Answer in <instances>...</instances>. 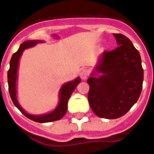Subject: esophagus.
I'll return each mask as SVG.
<instances>
[{
    "mask_svg": "<svg viewBox=\"0 0 154 154\" xmlns=\"http://www.w3.org/2000/svg\"><path fill=\"white\" fill-rule=\"evenodd\" d=\"M87 76H88V72H87L86 70H82L81 72H80V78L82 80L86 79Z\"/></svg>",
    "mask_w": 154,
    "mask_h": 154,
    "instance_id": "1",
    "label": "esophagus"
}]
</instances>
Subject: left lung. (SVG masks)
Here are the masks:
<instances>
[{"label": "left lung", "mask_w": 154, "mask_h": 154, "mask_svg": "<svg viewBox=\"0 0 154 154\" xmlns=\"http://www.w3.org/2000/svg\"><path fill=\"white\" fill-rule=\"evenodd\" d=\"M113 35L119 46L100 55L87 80L91 109L97 116L105 119L125 115L138 100L143 82L139 51L127 37Z\"/></svg>", "instance_id": "8db88e82"}]
</instances>
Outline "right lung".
Here are the masks:
<instances>
[{"label": "right lung", "instance_id": "1", "mask_svg": "<svg viewBox=\"0 0 154 154\" xmlns=\"http://www.w3.org/2000/svg\"><path fill=\"white\" fill-rule=\"evenodd\" d=\"M44 41L42 40H29L23 42L20 45L18 50L15 53H14L10 61V69L8 72V89L10 93L11 98L12 102L16 107L26 117L31 120L37 122V123H49L53 121L59 120L62 119L65 115L68 109V101L71 95L72 94L73 91L76 88V86L80 83L81 79L77 77L74 80L68 82L62 85L58 92V103L54 109L48 113L44 114H31L26 112L22 106L17 99V78H18V69L19 62L21 58L23 52L25 49H28L30 48H32L36 45L38 43H43Z\"/></svg>", "mask_w": 154, "mask_h": 154}]
</instances>
